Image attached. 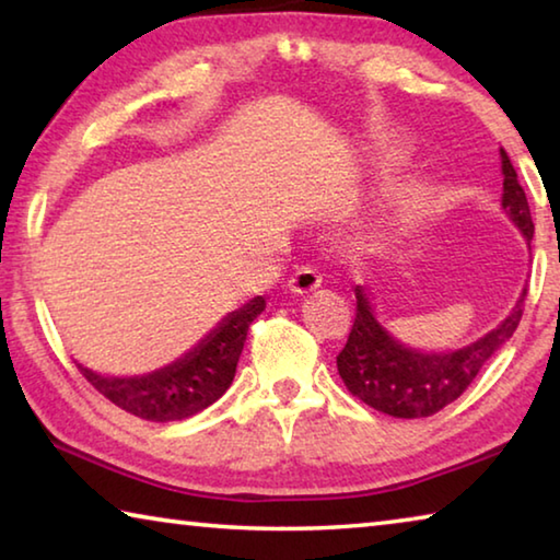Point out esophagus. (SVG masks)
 I'll return each instance as SVG.
<instances>
[{"instance_id":"34e87169","label":"esophagus","mask_w":560,"mask_h":560,"mask_svg":"<svg viewBox=\"0 0 560 560\" xmlns=\"http://www.w3.org/2000/svg\"><path fill=\"white\" fill-rule=\"evenodd\" d=\"M318 287H320V277H318L314 269H308V267L299 269L289 279V291L293 293V296H306V293H314Z\"/></svg>"}]
</instances>
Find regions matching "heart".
<instances>
[{
	"mask_svg": "<svg viewBox=\"0 0 560 560\" xmlns=\"http://www.w3.org/2000/svg\"><path fill=\"white\" fill-rule=\"evenodd\" d=\"M405 155H387L385 160H383V165H393V163H397V160H402Z\"/></svg>",
	"mask_w": 560,
	"mask_h": 560,
	"instance_id": "obj_1",
	"label": "heart"
}]
</instances>
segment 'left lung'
I'll return each instance as SVG.
<instances>
[{
  "label": "left lung",
  "instance_id": "8db88e82",
  "mask_svg": "<svg viewBox=\"0 0 560 560\" xmlns=\"http://www.w3.org/2000/svg\"><path fill=\"white\" fill-rule=\"evenodd\" d=\"M499 158L504 175L501 210L514 222L526 246H530L534 222L526 192L518 185V175L504 148H499ZM524 296L526 289L521 291L511 314L474 343L452 350H422L395 338L377 318L368 289L355 287V324L350 328L346 348L336 358L338 373L348 390L377 412L405 420L430 417L457 400L491 355L514 336L524 311Z\"/></svg>",
  "mask_w": 560,
  "mask_h": 560
}]
</instances>
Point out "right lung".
<instances>
[{"instance_id": "add662e5", "label": "right lung", "mask_w": 560, "mask_h": 560, "mask_svg": "<svg viewBox=\"0 0 560 560\" xmlns=\"http://www.w3.org/2000/svg\"><path fill=\"white\" fill-rule=\"evenodd\" d=\"M267 308V299L254 296L226 314L200 343L173 363L143 375H103L79 363L83 377L113 405L150 422H175L192 417L226 393L240 363L246 330Z\"/></svg>"}]
</instances>
